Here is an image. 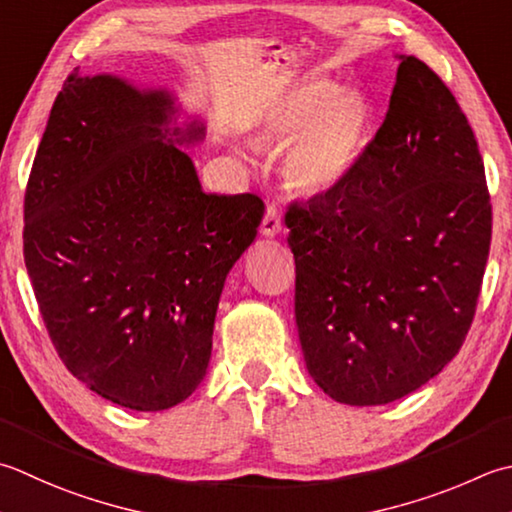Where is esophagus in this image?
<instances>
[{
	"mask_svg": "<svg viewBox=\"0 0 512 512\" xmlns=\"http://www.w3.org/2000/svg\"><path fill=\"white\" fill-rule=\"evenodd\" d=\"M279 233H282V219H279V213L273 206H268L266 215L262 219V235L264 237H277Z\"/></svg>",
	"mask_w": 512,
	"mask_h": 512,
	"instance_id": "esophagus-1",
	"label": "esophagus"
}]
</instances>
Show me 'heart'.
Segmentation results:
<instances>
[{"label": "heart", "mask_w": 512, "mask_h": 512, "mask_svg": "<svg viewBox=\"0 0 512 512\" xmlns=\"http://www.w3.org/2000/svg\"><path fill=\"white\" fill-rule=\"evenodd\" d=\"M366 104L335 90L328 79H308L284 93L259 119V137L286 144L282 170L297 193L322 197L342 186L362 155ZM248 159L246 150H237Z\"/></svg>", "instance_id": "obj_1"}]
</instances>
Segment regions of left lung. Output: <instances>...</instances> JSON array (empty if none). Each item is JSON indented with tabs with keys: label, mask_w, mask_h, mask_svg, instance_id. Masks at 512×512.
I'll return each mask as SVG.
<instances>
[{
	"label": "left lung",
	"mask_w": 512,
	"mask_h": 512,
	"mask_svg": "<svg viewBox=\"0 0 512 512\" xmlns=\"http://www.w3.org/2000/svg\"><path fill=\"white\" fill-rule=\"evenodd\" d=\"M382 128L337 190L286 213L295 319L315 384L382 406L462 348L490 248L484 162L446 84L397 55Z\"/></svg>",
	"instance_id": "left-lung-1"
}]
</instances>
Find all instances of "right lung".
<instances>
[{"label": "right lung", "mask_w": 512, "mask_h": 512, "mask_svg": "<svg viewBox=\"0 0 512 512\" xmlns=\"http://www.w3.org/2000/svg\"><path fill=\"white\" fill-rule=\"evenodd\" d=\"M204 135L173 90L73 70L30 170L24 262L48 335L79 382L130 410L204 382L226 277L264 217L257 195L204 193L182 150Z\"/></svg>", "instance_id": "1"}]
</instances>
